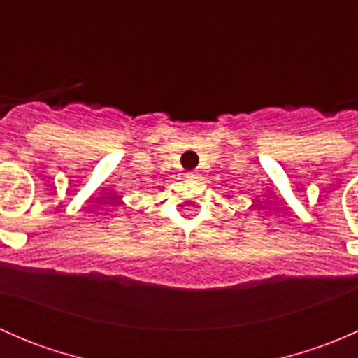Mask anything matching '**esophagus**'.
<instances>
[{
  "instance_id": "1",
  "label": "esophagus",
  "mask_w": 358,
  "mask_h": 358,
  "mask_svg": "<svg viewBox=\"0 0 358 358\" xmlns=\"http://www.w3.org/2000/svg\"><path fill=\"white\" fill-rule=\"evenodd\" d=\"M185 176H187V180H190V182H194V180L199 178V175H197L196 171H189Z\"/></svg>"
}]
</instances>
